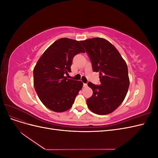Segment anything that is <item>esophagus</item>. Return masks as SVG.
I'll list each match as a JSON object with an SVG mask.
<instances>
[{
	"instance_id": "1",
	"label": "esophagus",
	"mask_w": 158,
	"mask_h": 158,
	"mask_svg": "<svg viewBox=\"0 0 158 158\" xmlns=\"http://www.w3.org/2000/svg\"><path fill=\"white\" fill-rule=\"evenodd\" d=\"M83 85H84V87H85H85H87V86H88V85H87V84H83Z\"/></svg>"
}]
</instances>
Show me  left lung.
<instances>
[{
  "instance_id": "1",
  "label": "left lung",
  "mask_w": 158,
  "mask_h": 158,
  "mask_svg": "<svg viewBox=\"0 0 158 158\" xmlns=\"http://www.w3.org/2000/svg\"><path fill=\"white\" fill-rule=\"evenodd\" d=\"M89 56L94 72L99 73L100 85L88 82L93 90L86 103L91 111L107 114L114 111L125 99L129 87L128 67L111 43L100 37L80 41Z\"/></svg>"
}]
</instances>
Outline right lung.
Wrapping results in <instances>:
<instances>
[{
    "label": "right lung",
    "instance_id": "obj_1",
    "mask_svg": "<svg viewBox=\"0 0 158 158\" xmlns=\"http://www.w3.org/2000/svg\"><path fill=\"white\" fill-rule=\"evenodd\" d=\"M80 52H85L80 41L61 38L44 52L33 69L35 92L41 102L51 111H67L82 88L81 81L65 76L71 72L74 56Z\"/></svg>",
    "mask_w": 158,
    "mask_h": 158
}]
</instances>
